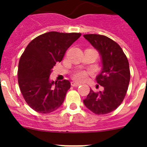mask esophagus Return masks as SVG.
I'll return each mask as SVG.
<instances>
[{"mask_svg": "<svg viewBox=\"0 0 147 147\" xmlns=\"http://www.w3.org/2000/svg\"><path fill=\"white\" fill-rule=\"evenodd\" d=\"M71 84L72 86L77 87V86H79L80 85V83H78V82H74V81H73V82H71Z\"/></svg>", "mask_w": 147, "mask_h": 147, "instance_id": "1", "label": "esophagus"}]
</instances>
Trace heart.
<instances>
[{
  "mask_svg": "<svg viewBox=\"0 0 147 147\" xmlns=\"http://www.w3.org/2000/svg\"><path fill=\"white\" fill-rule=\"evenodd\" d=\"M88 77V73L84 71H77L74 72L72 75V78L79 82L86 80Z\"/></svg>",
  "mask_w": 147,
  "mask_h": 147,
  "instance_id": "1",
  "label": "heart"
}]
</instances>
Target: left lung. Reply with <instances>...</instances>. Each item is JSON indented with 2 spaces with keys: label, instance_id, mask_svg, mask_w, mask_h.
Returning <instances> with one entry per match:
<instances>
[{
  "label": "left lung",
  "instance_id": "left-lung-1",
  "mask_svg": "<svg viewBox=\"0 0 147 147\" xmlns=\"http://www.w3.org/2000/svg\"><path fill=\"white\" fill-rule=\"evenodd\" d=\"M83 37L98 51L103 67L96 77L102 91L90 89L83 103L95 114H107L116 110L124 100L130 82V69L127 57L119 45L100 34H85Z\"/></svg>",
  "mask_w": 147,
  "mask_h": 147
}]
</instances>
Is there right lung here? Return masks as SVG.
Here are the masks:
<instances>
[{"instance_id": "1", "label": "right lung", "mask_w": 147, "mask_h": 147, "mask_svg": "<svg viewBox=\"0 0 147 147\" xmlns=\"http://www.w3.org/2000/svg\"><path fill=\"white\" fill-rule=\"evenodd\" d=\"M81 36L80 33L50 31L41 34L28 45L18 68V82L28 106L40 113H49L63 104L71 82H54L49 76L67 49Z\"/></svg>"}]
</instances>
